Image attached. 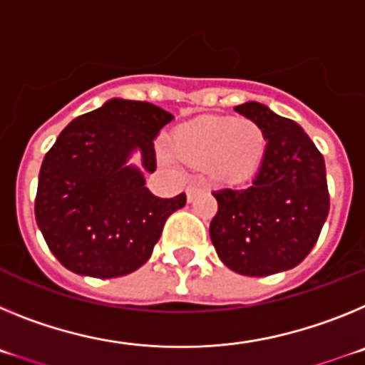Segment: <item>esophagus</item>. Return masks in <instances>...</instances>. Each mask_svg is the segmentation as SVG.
<instances>
[{
    "label": "esophagus",
    "mask_w": 365,
    "mask_h": 365,
    "mask_svg": "<svg viewBox=\"0 0 365 365\" xmlns=\"http://www.w3.org/2000/svg\"><path fill=\"white\" fill-rule=\"evenodd\" d=\"M202 188H205V180L199 179V177H193V179L190 180L188 188H186V195H188L190 201H192V199L195 197Z\"/></svg>",
    "instance_id": "esophagus-1"
}]
</instances>
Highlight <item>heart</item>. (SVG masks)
<instances>
[{"label": "heart", "instance_id": "obj_1", "mask_svg": "<svg viewBox=\"0 0 365 365\" xmlns=\"http://www.w3.org/2000/svg\"><path fill=\"white\" fill-rule=\"evenodd\" d=\"M175 153L193 166L210 164L225 179H241L259 164L265 138L254 122L201 117L173 135Z\"/></svg>", "mask_w": 365, "mask_h": 365}]
</instances>
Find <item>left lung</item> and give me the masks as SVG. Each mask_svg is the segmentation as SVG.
Segmentation results:
<instances>
[{
	"label": "left lung",
	"mask_w": 365,
	"mask_h": 365,
	"mask_svg": "<svg viewBox=\"0 0 365 365\" xmlns=\"http://www.w3.org/2000/svg\"><path fill=\"white\" fill-rule=\"evenodd\" d=\"M235 111L267 138L256 177L245 188L214 193L210 237L219 259L243 276H270L299 265L329 214L325 160L294 120L247 102Z\"/></svg>",
	"instance_id": "obj_1"
}]
</instances>
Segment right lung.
I'll use <instances>...</instances> for the list:
<instances>
[{
    "label": "right lung",
    "instance_id": "obj_1",
    "mask_svg": "<svg viewBox=\"0 0 365 365\" xmlns=\"http://www.w3.org/2000/svg\"><path fill=\"white\" fill-rule=\"evenodd\" d=\"M173 115L148 102L113 98L58 135L38 179L34 214L51 252L71 272L120 278L150 259L164 222L186 193L160 199L125 166L133 150L155 172L153 138Z\"/></svg>",
    "mask_w": 365,
    "mask_h": 365
}]
</instances>
